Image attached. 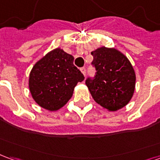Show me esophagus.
I'll return each mask as SVG.
<instances>
[{"mask_svg":"<svg viewBox=\"0 0 160 160\" xmlns=\"http://www.w3.org/2000/svg\"><path fill=\"white\" fill-rule=\"evenodd\" d=\"M80 71H81V73H83L84 74V76H86V68H80Z\"/></svg>","mask_w":160,"mask_h":160,"instance_id":"1","label":"esophagus"}]
</instances>
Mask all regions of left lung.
Instances as JSON below:
<instances>
[{"label":"left lung","mask_w":160,"mask_h":160,"mask_svg":"<svg viewBox=\"0 0 160 160\" xmlns=\"http://www.w3.org/2000/svg\"><path fill=\"white\" fill-rule=\"evenodd\" d=\"M91 54L93 56L92 64L97 71L93 79L86 80L92 97L109 111L120 110L134 94L136 77L132 64L114 48L103 46Z\"/></svg>","instance_id":"obj_1"}]
</instances>
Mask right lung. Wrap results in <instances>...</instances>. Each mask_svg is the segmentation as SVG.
<instances>
[{"mask_svg":"<svg viewBox=\"0 0 160 160\" xmlns=\"http://www.w3.org/2000/svg\"><path fill=\"white\" fill-rule=\"evenodd\" d=\"M84 79L73 65V56L56 48L33 66L29 76V89L39 106L56 111L68 103L77 83Z\"/></svg>","mask_w":160,"mask_h":160,"instance_id":"1","label":"right lung"}]
</instances>
